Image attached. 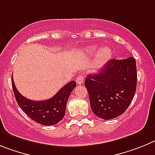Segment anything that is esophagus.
Returning a JSON list of instances; mask_svg holds the SVG:
<instances>
[{
    "instance_id": "obj_1",
    "label": "esophagus",
    "mask_w": 155,
    "mask_h": 155,
    "mask_svg": "<svg viewBox=\"0 0 155 155\" xmlns=\"http://www.w3.org/2000/svg\"><path fill=\"white\" fill-rule=\"evenodd\" d=\"M83 79H84V77H83V76H82V75H79V76H77V78H76V83H77L78 85L83 84Z\"/></svg>"
}]
</instances>
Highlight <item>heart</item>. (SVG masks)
<instances>
[{
	"mask_svg": "<svg viewBox=\"0 0 155 155\" xmlns=\"http://www.w3.org/2000/svg\"><path fill=\"white\" fill-rule=\"evenodd\" d=\"M83 51L88 56H92L97 52V60H96L97 63H103L107 62L112 55V50L108 46H104L100 48L98 45H91L86 47Z\"/></svg>",
	"mask_w": 155,
	"mask_h": 155,
	"instance_id": "heart-1",
	"label": "heart"
}]
</instances>
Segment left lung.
Wrapping results in <instances>:
<instances>
[{"label": "left lung", "instance_id": "obj_1", "mask_svg": "<svg viewBox=\"0 0 155 155\" xmlns=\"http://www.w3.org/2000/svg\"><path fill=\"white\" fill-rule=\"evenodd\" d=\"M137 76L133 57L110 59L97 73L88 75L85 86L94 114L111 120L124 114L134 97Z\"/></svg>", "mask_w": 155, "mask_h": 155}]
</instances>
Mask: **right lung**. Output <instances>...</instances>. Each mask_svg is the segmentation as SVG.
<instances>
[{
    "label": "right lung",
    "mask_w": 155,
    "mask_h": 155,
    "mask_svg": "<svg viewBox=\"0 0 155 155\" xmlns=\"http://www.w3.org/2000/svg\"><path fill=\"white\" fill-rule=\"evenodd\" d=\"M13 91L16 101L22 110L38 124L50 126L62 120L65 114L68 99L76 86L75 81H71L63 86L53 97L46 100L34 101L23 97L15 87L12 78Z\"/></svg>",
    "instance_id": "obj_1"
}]
</instances>
